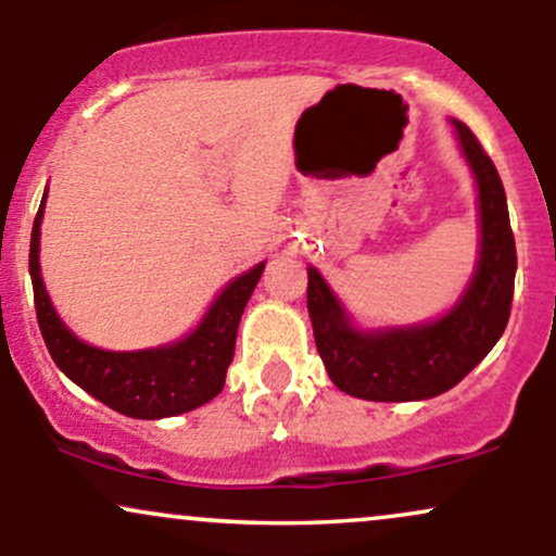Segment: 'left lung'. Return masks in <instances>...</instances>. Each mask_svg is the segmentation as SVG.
I'll return each mask as SVG.
<instances>
[{"mask_svg": "<svg viewBox=\"0 0 556 556\" xmlns=\"http://www.w3.org/2000/svg\"><path fill=\"white\" fill-rule=\"evenodd\" d=\"M478 188V264L465 292L437 321L363 331L340 298L308 266V314L316 350L337 389L361 400H429L463 381L489 355L509 321L515 290L513 227L500 172L470 127L452 119Z\"/></svg>", "mask_w": 556, "mask_h": 556, "instance_id": "8db88e82", "label": "left lung"}]
</instances>
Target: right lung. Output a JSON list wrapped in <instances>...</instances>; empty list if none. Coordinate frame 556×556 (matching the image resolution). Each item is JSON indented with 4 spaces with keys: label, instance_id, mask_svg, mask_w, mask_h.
Segmentation results:
<instances>
[{
    "label": "right lung",
    "instance_id": "1",
    "mask_svg": "<svg viewBox=\"0 0 556 556\" xmlns=\"http://www.w3.org/2000/svg\"><path fill=\"white\" fill-rule=\"evenodd\" d=\"M43 203H47V193L34 219L28 266L30 279H34L38 329L60 371L80 389H86L91 397L130 418L156 420L180 416L214 400L225 387L240 316L256 290L266 261L235 277L214 300L203 321L180 342L132 350V353H112V350L93 348L78 340L56 316L52 300L47 295L41 264H38Z\"/></svg>",
    "mask_w": 556,
    "mask_h": 556
}]
</instances>
